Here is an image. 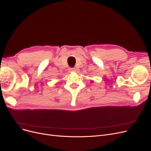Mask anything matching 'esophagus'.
Returning <instances> with one entry per match:
<instances>
[{"instance_id": "34e87169", "label": "esophagus", "mask_w": 151, "mask_h": 151, "mask_svg": "<svg viewBox=\"0 0 151 151\" xmlns=\"http://www.w3.org/2000/svg\"><path fill=\"white\" fill-rule=\"evenodd\" d=\"M69 70H70V72H76V71L75 68H70Z\"/></svg>"}]
</instances>
